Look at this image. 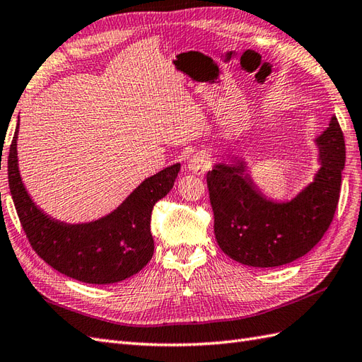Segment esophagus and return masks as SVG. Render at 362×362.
<instances>
[{
  "label": "esophagus",
  "instance_id": "obj_1",
  "mask_svg": "<svg viewBox=\"0 0 362 362\" xmlns=\"http://www.w3.org/2000/svg\"><path fill=\"white\" fill-rule=\"evenodd\" d=\"M209 165H211V160H209V156L206 153H196L194 156H191V158L188 160V170L196 174V175H202L204 174Z\"/></svg>",
  "mask_w": 362,
  "mask_h": 362
}]
</instances>
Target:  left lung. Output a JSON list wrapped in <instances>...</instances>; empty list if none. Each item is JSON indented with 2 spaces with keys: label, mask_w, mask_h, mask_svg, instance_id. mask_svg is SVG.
Returning a JSON list of instances; mask_svg holds the SVG:
<instances>
[{
  "label": "left lung",
  "mask_w": 362,
  "mask_h": 362,
  "mask_svg": "<svg viewBox=\"0 0 362 362\" xmlns=\"http://www.w3.org/2000/svg\"><path fill=\"white\" fill-rule=\"evenodd\" d=\"M315 143L321 168L288 202L267 197L242 158L216 163L206 174L216 240L226 256L248 267H281L307 255L322 239L338 206L346 163L336 117Z\"/></svg>",
  "instance_id": "8db88e82"
}]
</instances>
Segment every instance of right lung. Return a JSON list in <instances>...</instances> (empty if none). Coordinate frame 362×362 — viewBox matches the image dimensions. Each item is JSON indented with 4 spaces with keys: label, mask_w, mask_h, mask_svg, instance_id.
I'll return each mask as SVG.
<instances>
[{
    "label": "right lung",
    "mask_w": 362,
    "mask_h": 362,
    "mask_svg": "<svg viewBox=\"0 0 362 362\" xmlns=\"http://www.w3.org/2000/svg\"><path fill=\"white\" fill-rule=\"evenodd\" d=\"M20 122V117H18ZM18 126L9 151L7 173L13 204L35 253L57 272L86 284L107 285L139 273L154 255L151 213L171 191L180 163L143 180L114 211L86 223H64L35 205L18 168Z\"/></svg>",
    "instance_id": "1"
}]
</instances>
